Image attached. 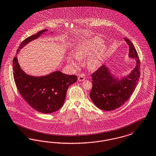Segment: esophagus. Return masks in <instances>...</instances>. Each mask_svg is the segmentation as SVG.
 <instances>
[{"instance_id":"obj_1","label":"esophagus","mask_w":156,"mask_h":156,"mask_svg":"<svg viewBox=\"0 0 156 156\" xmlns=\"http://www.w3.org/2000/svg\"><path fill=\"white\" fill-rule=\"evenodd\" d=\"M78 81H84L85 80V76L84 75H81L78 76Z\"/></svg>"}]
</instances>
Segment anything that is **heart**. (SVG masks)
<instances>
[{"label":"heart","mask_w":156,"mask_h":156,"mask_svg":"<svg viewBox=\"0 0 156 156\" xmlns=\"http://www.w3.org/2000/svg\"><path fill=\"white\" fill-rule=\"evenodd\" d=\"M104 42L98 37H92L81 43L76 49V56H69V62L74 67H78L79 58L82 59L91 55L87 60V67L91 70L99 69L102 65L106 55Z\"/></svg>","instance_id":"1"}]
</instances>
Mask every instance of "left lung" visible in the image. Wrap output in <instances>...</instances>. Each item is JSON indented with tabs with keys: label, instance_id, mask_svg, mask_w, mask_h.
I'll use <instances>...</instances> for the list:
<instances>
[{
	"label": "left lung",
	"instance_id": "obj_1",
	"mask_svg": "<svg viewBox=\"0 0 156 156\" xmlns=\"http://www.w3.org/2000/svg\"><path fill=\"white\" fill-rule=\"evenodd\" d=\"M124 39L129 47V57L136 60V66L131 73L119 80L104 64L91 75L92 88L90 97L94 104L103 110H114L122 106L130 98L140 78V60L136 50L128 39Z\"/></svg>",
	"mask_w": 156,
	"mask_h": 156
}]
</instances>
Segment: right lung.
Masks as SVG:
<instances>
[{
	"label": "right lung",
	"mask_w": 156,
	"mask_h": 156,
	"mask_svg": "<svg viewBox=\"0 0 156 156\" xmlns=\"http://www.w3.org/2000/svg\"><path fill=\"white\" fill-rule=\"evenodd\" d=\"M48 31L42 30L26 38L20 44L16 55L27 44ZM12 66L14 80L20 94L30 106L44 114L58 110L64 103L67 89L77 81L76 75H67L59 71L41 76L28 75L21 69L17 56L13 58Z\"/></svg>",
	"instance_id": "1"
}]
</instances>
